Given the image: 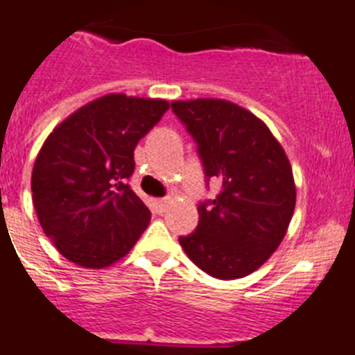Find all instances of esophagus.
I'll return each instance as SVG.
<instances>
[{
	"instance_id": "34e87169",
	"label": "esophagus",
	"mask_w": 355,
	"mask_h": 355,
	"mask_svg": "<svg viewBox=\"0 0 355 355\" xmlns=\"http://www.w3.org/2000/svg\"><path fill=\"white\" fill-rule=\"evenodd\" d=\"M168 199H154V208H156L157 213H163L168 206Z\"/></svg>"
}]
</instances>
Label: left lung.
Here are the masks:
<instances>
[{
  "label": "left lung",
  "mask_w": 355,
  "mask_h": 355,
  "mask_svg": "<svg viewBox=\"0 0 355 355\" xmlns=\"http://www.w3.org/2000/svg\"><path fill=\"white\" fill-rule=\"evenodd\" d=\"M171 109L198 142L206 177L222 180V192L199 205L198 229L180 237V246L216 279L248 276L290 227L297 202L290 159L269 126L234 102L175 101Z\"/></svg>",
  "instance_id": "obj_1"
}]
</instances>
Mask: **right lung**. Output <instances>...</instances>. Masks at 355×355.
Listing matches in <instances>:
<instances>
[{
	"label": "right lung",
	"mask_w": 355,
	"mask_h": 355,
	"mask_svg": "<svg viewBox=\"0 0 355 355\" xmlns=\"http://www.w3.org/2000/svg\"><path fill=\"white\" fill-rule=\"evenodd\" d=\"M170 109L163 98L109 94L64 119L34 161L41 229L69 261L104 269L130 253L150 211L130 189L139 140Z\"/></svg>",
	"instance_id": "right-lung-1"
}]
</instances>
